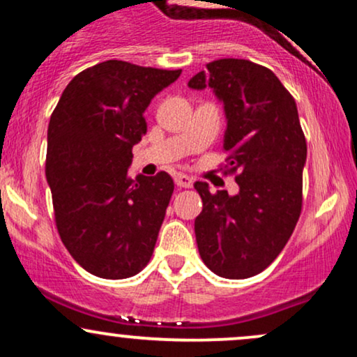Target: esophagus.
Here are the masks:
<instances>
[{
  "instance_id": "obj_1",
  "label": "esophagus",
  "mask_w": 357,
  "mask_h": 357,
  "mask_svg": "<svg viewBox=\"0 0 357 357\" xmlns=\"http://www.w3.org/2000/svg\"><path fill=\"white\" fill-rule=\"evenodd\" d=\"M174 183H176V186H179V188H191L192 186V178H190L188 174L179 173V174L174 176Z\"/></svg>"
}]
</instances>
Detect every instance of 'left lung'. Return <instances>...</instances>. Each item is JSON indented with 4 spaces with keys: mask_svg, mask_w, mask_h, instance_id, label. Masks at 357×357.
I'll list each match as a JSON object with an SVG mask.
<instances>
[{
    "mask_svg": "<svg viewBox=\"0 0 357 357\" xmlns=\"http://www.w3.org/2000/svg\"><path fill=\"white\" fill-rule=\"evenodd\" d=\"M206 68L188 87H210L223 104V149L240 174L233 196L195 183L203 199L196 243L211 272L238 280L267 268L292 235L302 208L307 144L296 100L272 70L240 59L211 61Z\"/></svg>",
    "mask_w": 357,
    "mask_h": 357,
    "instance_id": "8db88e82",
    "label": "left lung"
}]
</instances>
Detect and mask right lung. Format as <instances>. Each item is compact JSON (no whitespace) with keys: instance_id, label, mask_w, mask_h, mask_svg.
I'll use <instances>...</instances> for the list:
<instances>
[{"instance_id":"right-lung-1","label":"right lung","mask_w":357,"mask_h":357,"mask_svg":"<svg viewBox=\"0 0 357 357\" xmlns=\"http://www.w3.org/2000/svg\"><path fill=\"white\" fill-rule=\"evenodd\" d=\"M181 70L107 60L61 93L47 136V181L60 238L100 278L132 277L149 261L173 195L171 176L129 178L132 147L147 130L151 100Z\"/></svg>"}]
</instances>
